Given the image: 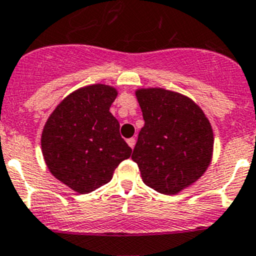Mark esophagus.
<instances>
[{
  "label": "esophagus",
  "instance_id": "1",
  "mask_svg": "<svg viewBox=\"0 0 256 256\" xmlns=\"http://www.w3.org/2000/svg\"><path fill=\"white\" fill-rule=\"evenodd\" d=\"M135 142H136L135 138H128V146H130L131 148H134V146H135Z\"/></svg>",
  "mask_w": 256,
  "mask_h": 256
}]
</instances>
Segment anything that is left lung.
I'll return each instance as SVG.
<instances>
[{"label":"left lung","instance_id":"8db88e82","mask_svg":"<svg viewBox=\"0 0 256 256\" xmlns=\"http://www.w3.org/2000/svg\"><path fill=\"white\" fill-rule=\"evenodd\" d=\"M145 125L132 160L142 181L158 192L178 194L198 180L212 155L209 120L190 98L164 88L136 91Z\"/></svg>","mask_w":256,"mask_h":256}]
</instances>
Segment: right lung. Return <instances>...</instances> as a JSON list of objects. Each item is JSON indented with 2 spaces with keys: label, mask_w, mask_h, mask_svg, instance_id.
<instances>
[{
  "label": "right lung",
  "mask_w": 256,
  "mask_h": 256,
  "mask_svg": "<svg viewBox=\"0 0 256 256\" xmlns=\"http://www.w3.org/2000/svg\"><path fill=\"white\" fill-rule=\"evenodd\" d=\"M116 96L115 88L101 84L78 88L54 108L42 131L47 168L80 194L111 181L118 164L131 156L110 112Z\"/></svg>",
  "instance_id": "1"
}]
</instances>
